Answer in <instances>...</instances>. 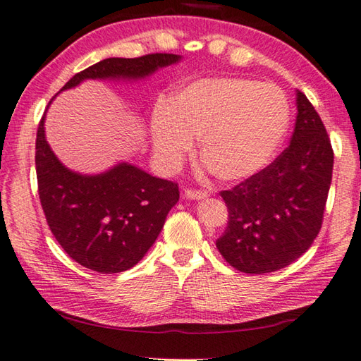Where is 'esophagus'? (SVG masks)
<instances>
[{"label":"esophagus","instance_id":"esophagus-1","mask_svg":"<svg viewBox=\"0 0 361 361\" xmlns=\"http://www.w3.org/2000/svg\"><path fill=\"white\" fill-rule=\"evenodd\" d=\"M185 195L186 198H189V200H203V198L208 197V192L202 189H186Z\"/></svg>","mask_w":361,"mask_h":361}]
</instances>
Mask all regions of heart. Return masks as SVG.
Listing matches in <instances>:
<instances>
[{
  "label": "heart",
  "mask_w": 361,
  "mask_h": 361,
  "mask_svg": "<svg viewBox=\"0 0 361 361\" xmlns=\"http://www.w3.org/2000/svg\"><path fill=\"white\" fill-rule=\"evenodd\" d=\"M288 121L287 97L273 83L202 79L175 91L153 114V149L167 167H176L192 149V137H200V158L214 176L240 181L270 163Z\"/></svg>",
  "instance_id": "heart-1"
}]
</instances>
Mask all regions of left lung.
<instances>
[{
    "label": "left lung",
    "instance_id": "8db88e82",
    "mask_svg": "<svg viewBox=\"0 0 361 361\" xmlns=\"http://www.w3.org/2000/svg\"><path fill=\"white\" fill-rule=\"evenodd\" d=\"M288 147L220 197L228 225L216 240L226 262L248 274L271 273L301 257L323 225L334 150L315 106L298 91Z\"/></svg>",
    "mask_w": 361,
    "mask_h": 361
}]
</instances>
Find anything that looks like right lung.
Returning a JSON list of instances; mask_svg holds the SVG:
<instances>
[{"label": "right lung", "mask_w": 361, "mask_h": 361, "mask_svg": "<svg viewBox=\"0 0 361 361\" xmlns=\"http://www.w3.org/2000/svg\"><path fill=\"white\" fill-rule=\"evenodd\" d=\"M178 60L180 56L166 52L105 59L74 74L62 90L85 79L145 78ZM43 124L44 114L35 140L38 197L56 240L75 262L97 273L113 274L135 267L178 202V185L127 163L94 176L68 171L46 142Z\"/></svg>", "instance_id": "add662e5"}]
</instances>
